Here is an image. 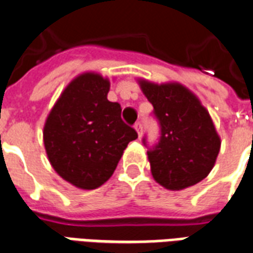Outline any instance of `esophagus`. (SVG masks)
I'll list each match as a JSON object with an SVG mask.
<instances>
[{
	"label": "esophagus",
	"instance_id": "1",
	"mask_svg": "<svg viewBox=\"0 0 253 253\" xmlns=\"http://www.w3.org/2000/svg\"><path fill=\"white\" fill-rule=\"evenodd\" d=\"M134 127H135L136 132H138V135L141 136L142 135V123L141 122H136L135 125H134Z\"/></svg>",
	"mask_w": 253,
	"mask_h": 253
}]
</instances>
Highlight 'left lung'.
Returning <instances> with one entry per match:
<instances>
[{
	"label": "left lung",
	"mask_w": 253,
	"mask_h": 253,
	"mask_svg": "<svg viewBox=\"0 0 253 253\" xmlns=\"http://www.w3.org/2000/svg\"><path fill=\"white\" fill-rule=\"evenodd\" d=\"M141 87L153 104L160 125V138L149 147L151 174L170 190H181L207 177L220 151V138L209 112L193 93L181 84H153Z\"/></svg>",
	"instance_id": "1"
}]
</instances>
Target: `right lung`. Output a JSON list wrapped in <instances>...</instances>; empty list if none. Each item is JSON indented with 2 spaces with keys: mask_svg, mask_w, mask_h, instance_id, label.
Returning a JSON list of instances; mask_svg holds the SVG:
<instances>
[{
  "mask_svg": "<svg viewBox=\"0 0 253 253\" xmlns=\"http://www.w3.org/2000/svg\"><path fill=\"white\" fill-rule=\"evenodd\" d=\"M110 82L83 74L68 84L44 126L50 165L61 178L80 189L99 188L117 169L136 131L122 121L121 104L110 102Z\"/></svg>",
  "mask_w": 253,
  "mask_h": 253,
  "instance_id": "right-lung-1",
  "label": "right lung"
}]
</instances>
